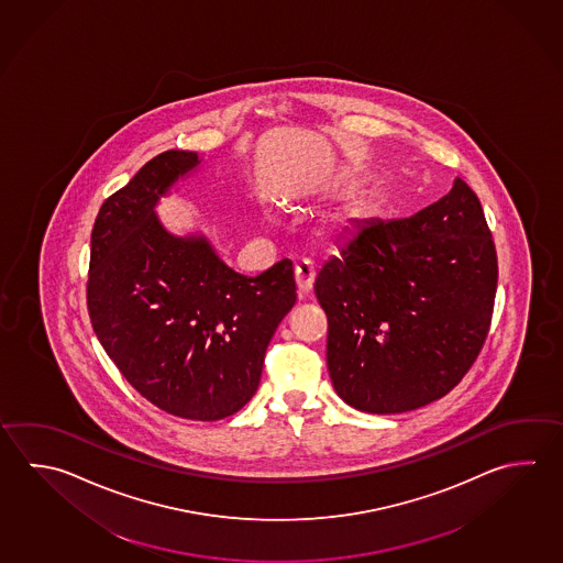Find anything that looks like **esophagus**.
<instances>
[{
    "instance_id": "1",
    "label": "esophagus",
    "mask_w": 563,
    "mask_h": 563,
    "mask_svg": "<svg viewBox=\"0 0 563 563\" xmlns=\"http://www.w3.org/2000/svg\"><path fill=\"white\" fill-rule=\"evenodd\" d=\"M313 282H316V266H313V262H309V260L299 262L296 266L297 291L301 296L309 294L311 287H313Z\"/></svg>"
}]
</instances>
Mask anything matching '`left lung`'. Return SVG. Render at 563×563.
<instances>
[{
    "label": "left lung",
    "mask_w": 563,
    "mask_h": 563,
    "mask_svg": "<svg viewBox=\"0 0 563 563\" xmlns=\"http://www.w3.org/2000/svg\"><path fill=\"white\" fill-rule=\"evenodd\" d=\"M496 284L490 230L461 178L410 218L357 225L316 279L333 389L373 415L444 397L481 353Z\"/></svg>",
    "instance_id": "1"
}]
</instances>
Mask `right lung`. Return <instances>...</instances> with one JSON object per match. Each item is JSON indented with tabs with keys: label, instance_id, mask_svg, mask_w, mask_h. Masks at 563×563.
Returning a JSON list of instances; mask_svg holds the SVG:
<instances>
[{
	"label": "right lung",
	"instance_id": "add662e5",
	"mask_svg": "<svg viewBox=\"0 0 563 563\" xmlns=\"http://www.w3.org/2000/svg\"><path fill=\"white\" fill-rule=\"evenodd\" d=\"M202 161L166 151L104 200L87 306L102 349L144 399L180 419L220 420L254 397L296 279L289 260L244 276L202 232L166 230L156 206Z\"/></svg>",
	"mask_w": 563,
	"mask_h": 563
}]
</instances>
